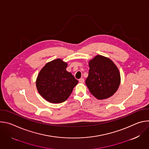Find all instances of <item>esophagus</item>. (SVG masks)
Returning <instances> with one entry per match:
<instances>
[{
    "instance_id": "1",
    "label": "esophagus",
    "mask_w": 149,
    "mask_h": 149,
    "mask_svg": "<svg viewBox=\"0 0 149 149\" xmlns=\"http://www.w3.org/2000/svg\"><path fill=\"white\" fill-rule=\"evenodd\" d=\"M79 82L80 83H84V78H80V79H79Z\"/></svg>"
}]
</instances>
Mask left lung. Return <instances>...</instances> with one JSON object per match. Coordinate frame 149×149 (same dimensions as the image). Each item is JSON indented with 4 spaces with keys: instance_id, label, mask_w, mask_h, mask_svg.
<instances>
[{
    "instance_id": "1",
    "label": "left lung",
    "mask_w": 149,
    "mask_h": 149,
    "mask_svg": "<svg viewBox=\"0 0 149 149\" xmlns=\"http://www.w3.org/2000/svg\"><path fill=\"white\" fill-rule=\"evenodd\" d=\"M89 73L86 83L90 93L97 99L111 97L120 84L118 68L109 58L97 55L89 61Z\"/></svg>"
}]
</instances>
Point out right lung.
Returning <instances> with one entry per match:
<instances>
[{
	"instance_id": "right-lung-1",
	"label": "right lung",
	"mask_w": 149,
	"mask_h": 149,
	"mask_svg": "<svg viewBox=\"0 0 149 149\" xmlns=\"http://www.w3.org/2000/svg\"><path fill=\"white\" fill-rule=\"evenodd\" d=\"M67 63L56 59L40 71L36 81L37 90L45 100L51 103L66 101L78 81L66 70Z\"/></svg>"
}]
</instances>
